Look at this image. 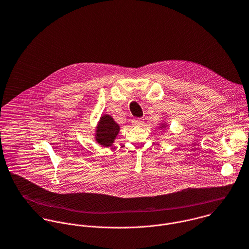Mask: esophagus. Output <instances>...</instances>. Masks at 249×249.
I'll list each match as a JSON object with an SVG mask.
<instances>
[{"label":"esophagus","instance_id":"esophagus-1","mask_svg":"<svg viewBox=\"0 0 249 249\" xmlns=\"http://www.w3.org/2000/svg\"><path fill=\"white\" fill-rule=\"evenodd\" d=\"M132 124L134 125H142V124H143V119H134L132 121Z\"/></svg>","mask_w":249,"mask_h":249}]
</instances>
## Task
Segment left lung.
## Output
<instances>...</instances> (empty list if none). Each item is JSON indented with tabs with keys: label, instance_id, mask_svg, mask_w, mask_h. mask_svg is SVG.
I'll return each instance as SVG.
<instances>
[{
	"label": "left lung",
	"instance_id": "1",
	"mask_svg": "<svg viewBox=\"0 0 249 249\" xmlns=\"http://www.w3.org/2000/svg\"><path fill=\"white\" fill-rule=\"evenodd\" d=\"M163 127H164V128H165V127H166V124H162V125H161V127H160V128H163Z\"/></svg>",
	"mask_w": 249,
	"mask_h": 249
}]
</instances>
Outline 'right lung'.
<instances>
[{"mask_svg":"<svg viewBox=\"0 0 249 249\" xmlns=\"http://www.w3.org/2000/svg\"><path fill=\"white\" fill-rule=\"evenodd\" d=\"M120 131V125L110 115H103L97 125L95 139L101 145L107 147L112 145Z\"/></svg>","mask_w":249,"mask_h":249,"instance_id":"add662e5","label":"right lung"}]
</instances>
